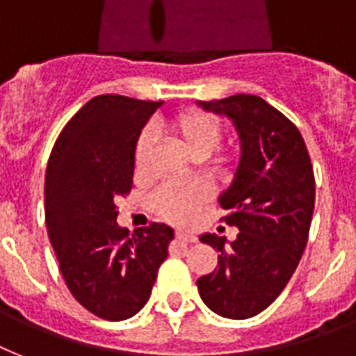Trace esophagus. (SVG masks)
<instances>
[{"instance_id": "34e87169", "label": "esophagus", "mask_w": 356, "mask_h": 356, "mask_svg": "<svg viewBox=\"0 0 356 356\" xmlns=\"http://www.w3.org/2000/svg\"><path fill=\"white\" fill-rule=\"evenodd\" d=\"M175 238H177L179 242H183V243H194L195 240H197V236H195V234L183 233V231H177V233H175Z\"/></svg>"}]
</instances>
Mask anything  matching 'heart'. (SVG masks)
<instances>
[{
	"label": "heart",
	"mask_w": 356,
	"mask_h": 356,
	"mask_svg": "<svg viewBox=\"0 0 356 356\" xmlns=\"http://www.w3.org/2000/svg\"><path fill=\"white\" fill-rule=\"evenodd\" d=\"M172 131L177 134L184 149L192 156H209L222 140V125L216 118L205 113L190 111L179 114L173 120ZM153 140L149 134H142L134 147V164L138 172H144L149 164ZM207 200V190L201 184H166L153 195V209L168 222L186 223L194 212Z\"/></svg>",
	"instance_id": "heart-1"
}]
</instances>
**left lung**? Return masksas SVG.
Listing matches in <instances>:
<instances>
[{"label":"left lung","mask_w":356,"mask_h":356,"mask_svg":"<svg viewBox=\"0 0 356 356\" xmlns=\"http://www.w3.org/2000/svg\"><path fill=\"white\" fill-rule=\"evenodd\" d=\"M197 105L233 120L240 136L233 183L218 200L227 211L222 220L240 233L229 243L200 236L220 254L197 290L212 312L245 320L268 309L298 268L314 212V172L299 129L262 97L236 94Z\"/></svg>","instance_id":"left-lung-1"}]
</instances>
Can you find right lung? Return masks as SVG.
<instances>
[{
    "mask_svg": "<svg viewBox=\"0 0 356 356\" xmlns=\"http://www.w3.org/2000/svg\"><path fill=\"white\" fill-rule=\"evenodd\" d=\"M162 102L105 94L66 123L46 170V225L66 286L86 310L127 320L151 296L173 229L116 223L120 195L133 188L140 131Z\"/></svg>",
    "mask_w": 356,
    "mask_h": 356,
    "instance_id": "add662e5",
    "label": "right lung"
}]
</instances>
